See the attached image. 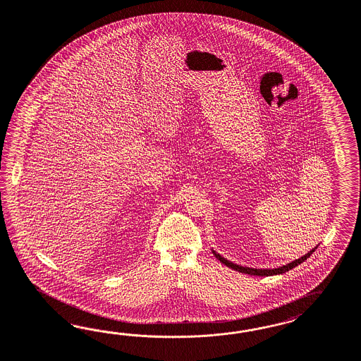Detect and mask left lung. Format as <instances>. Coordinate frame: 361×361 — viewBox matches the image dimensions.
Returning <instances> with one entry per match:
<instances>
[{
	"label": "left lung",
	"mask_w": 361,
	"mask_h": 361,
	"mask_svg": "<svg viewBox=\"0 0 361 361\" xmlns=\"http://www.w3.org/2000/svg\"><path fill=\"white\" fill-rule=\"evenodd\" d=\"M317 249V247H315ZM315 249H312L311 252H307L306 255H303V257H300L299 259H295V261H293V262L287 263V264H284V266H281V267H278V269H252V267H243V266H240V264H235V263H231L228 259H225L224 257H221L219 254H217L216 252H213V254L216 255V258L219 259V262L224 263V264H226L228 267L230 269H233V270H237V271H240V273L243 274H249V275H258V276H270V275H276V274H283L286 271H288V270H291V269H294L295 266L298 264H300L302 262H305L307 258L312 254V252H315Z\"/></svg>",
	"instance_id": "left-lung-1"
}]
</instances>
